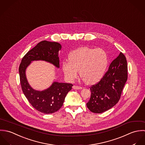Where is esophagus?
<instances>
[{"mask_svg": "<svg viewBox=\"0 0 145 145\" xmlns=\"http://www.w3.org/2000/svg\"><path fill=\"white\" fill-rule=\"evenodd\" d=\"M73 88L74 89H82V87L81 86H76V85H74L73 86Z\"/></svg>", "mask_w": 145, "mask_h": 145, "instance_id": "esophagus-1", "label": "esophagus"}]
</instances>
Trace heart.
<instances>
[{
	"label": "heart",
	"mask_w": 145,
	"mask_h": 145,
	"mask_svg": "<svg viewBox=\"0 0 145 145\" xmlns=\"http://www.w3.org/2000/svg\"><path fill=\"white\" fill-rule=\"evenodd\" d=\"M68 61L62 63V69L70 81L76 80L78 74L88 84H94L104 76L108 64L106 52L102 49L81 47L71 52Z\"/></svg>",
	"instance_id": "obj_1"
}]
</instances>
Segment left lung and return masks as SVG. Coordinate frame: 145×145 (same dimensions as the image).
<instances>
[{"mask_svg":"<svg viewBox=\"0 0 145 145\" xmlns=\"http://www.w3.org/2000/svg\"><path fill=\"white\" fill-rule=\"evenodd\" d=\"M127 78V60L120 53L100 81L89 87L91 95L86 104L88 109L92 113H101L113 107L120 98Z\"/></svg>","mask_w":145,"mask_h":145,"instance_id":"obj_1","label":"left lung"}]
</instances>
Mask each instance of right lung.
Listing matches in <instances>:
<instances>
[{"label": "right lung", "mask_w": 145, "mask_h": 145, "mask_svg": "<svg viewBox=\"0 0 145 145\" xmlns=\"http://www.w3.org/2000/svg\"><path fill=\"white\" fill-rule=\"evenodd\" d=\"M61 48V45L57 42L42 41L26 53L19 67L20 82L24 95L35 109L44 114L53 113L59 110L73 85L54 82L48 89L36 91L28 83L26 69L33 60H44L59 68L58 52Z\"/></svg>", "instance_id": "add662e5"}]
</instances>
